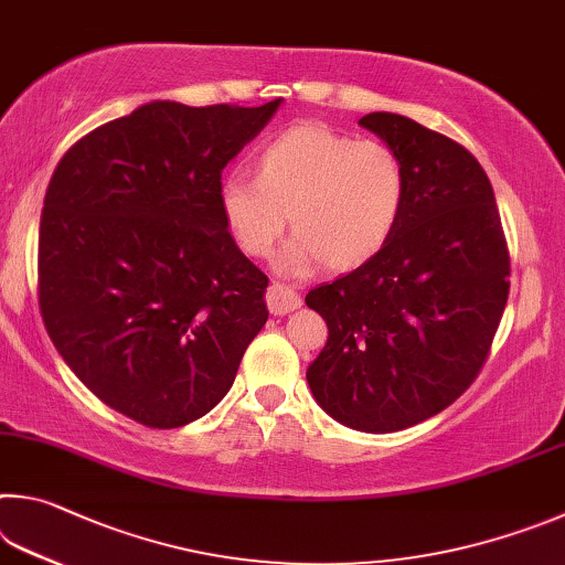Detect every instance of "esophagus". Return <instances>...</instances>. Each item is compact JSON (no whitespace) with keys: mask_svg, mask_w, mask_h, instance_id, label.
Returning <instances> with one entry per match:
<instances>
[{"mask_svg":"<svg viewBox=\"0 0 565 565\" xmlns=\"http://www.w3.org/2000/svg\"><path fill=\"white\" fill-rule=\"evenodd\" d=\"M265 302H267V310L273 315H288L300 308V295L292 288H285L280 282H273L265 292Z\"/></svg>","mask_w":565,"mask_h":565,"instance_id":"1","label":"esophagus"}]
</instances>
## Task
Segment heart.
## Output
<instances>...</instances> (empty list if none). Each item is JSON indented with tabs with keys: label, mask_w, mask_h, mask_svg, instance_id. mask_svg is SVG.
Instances as JSON below:
<instances>
[{
	"label": "heart",
	"mask_w": 565,
	"mask_h": 565,
	"mask_svg": "<svg viewBox=\"0 0 565 565\" xmlns=\"http://www.w3.org/2000/svg\"><path fill=\"white\" fill-rule=\"evenodd\" d=\"M407 171L392 146L305 121L285 128L257 153V175L221 183V211L237 247L273 250L285 225L298 235L280 253V270L315 263L348 273L380 255L407 205Z\"/></svg>",
	"instance_id": "b5f03b06"
}]
</instances>
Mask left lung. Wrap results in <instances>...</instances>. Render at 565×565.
Segmentation results:
<instances>
[{
  "mask_svg": "<svg viewBox=\"0 0 565 565\" xmlns=\"http://www.w3.org/2000/svg\"><path fill=\"white\" fill-rule=\"evenodd\" d=\"M360 126L399 153L407 205L380 255L305 298L330 330L308 382L332 419L387 434L447 409L477 380L511 257L489 175L467 148L399 114Z\"/></svg>",
  "mask_w": 565,
  "mask_h": 565,
  "instance_id": "1",
  "label": "left lung"
}]
</instances>
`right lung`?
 I'll return each mask as SVG.
<instances>
[{
	"label": "right lung",
	"instance_id": "add662e5",
	"mask_svg": "<svg viewBox=\"0 0 565 565\" xmlns=\"http://www.w3.org/2000/svg\"><path fill=\"white\" fill-rule=\"evenodd\" d=\"M282 98L151 102L68 148L39 223V310L54 348L143 427L201 419L267 322V275L227 233L221 175Z\"/></svg>",
	"mask_w": 565,
	"mask_h": 565
}]
</instances>
